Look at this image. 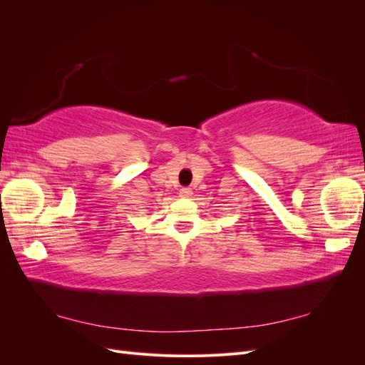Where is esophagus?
<instances>
[{
    "mask_svg": "<svg viewBox=\"0 0 365 365\" xmlns=\"http://www.w3.org/2000/svg\"><path fill=\"white\" fill-rule=\"evenodd\" d=\"M190 195H192V190L187 189V187H184V189L180 190V196L181 197H190Z\"/></svg>",
    "mask_w": 365,
    "mask_h": 365,
    "instance_id": "obj_1",
    "label": "esophagus"
}]
</instances>
